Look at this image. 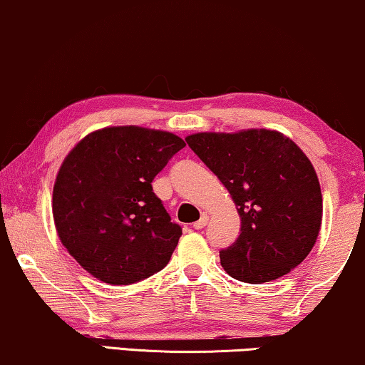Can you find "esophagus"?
<instances>
[{
  "mask_svg": "<svg viewBox=\"0 0 365 365\" xmlns=\"http://www.w3.org/2000/svg\"><path fill=\"white\" fill-rule=\"evenodd\" d=\"M207 225H208V217H207V215H203V217L200 218L198 222L193 223V228L195 230H203L205 227H207Z\"/></svg>",
  "mask_w": 365,
  "mask_h": 365,
  "instance_id": "obj_1",
  "label": "esophagus"
}]
</instances>
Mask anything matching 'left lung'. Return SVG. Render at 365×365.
<instances>
[{
  "instance_id": "left-lung-1",
  "label": "left lung",
  "mask_w": 365,
  "mask_h": 365,
  "mask_svg": "<svg viewBox=\"0 0 365 365\" xmlns=\"http://www.w3.org/2000/svg\"><path fill=\"white\" fill-rule=\"evenodd\" d=\"M232 195L240 236L220 251L223 269L243 283L278 279L302 263L321 230L322 195L304 152L281 132H200L185 138Z\"/></svg>"
}]
</instances>
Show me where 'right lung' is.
<instances>
[{
	"instance_id": "right-lung-1",
	"label": "right lung",
	"mask_w": 365,
	"mask_h": 365,
	"mask_svg": "<svg viewBox=\"0 0 365 365\" xmlns=\"http://www.w3.org/2000/svg\"><path fill=\"white\" fill-rule=\"evenodd\" d=\"M183 147L170 132L106 127L64 158L53 190L54 225L87 273L107 284H132L165 268L182 228L152 182Z\"/></svg>"
}]
</instances>
